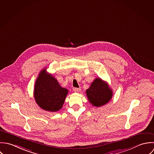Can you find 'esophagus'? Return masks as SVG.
Returning a JSON list of instances; mask_svg holds the SVG:
<instances>
[{"mask_svg": "<svg viewBox=\"0 0 154 154\" xmlns=\"http://www.w3.org/2000/svg\"><path fill=\"white\" fill-rule=\"evenodd\" d=\"M74 92H80L81 91L80 88H74Z\"/></svg>", "mask_w": 154, "mask_h": 154, "instance_id": "34e87169", "label": "esophagus"}]
</instances>
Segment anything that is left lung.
<instances>
[{"label": "left lung", "mask_w": 154, "mask_h": 154, "mask_svg": "<svg viewBox=\"0 0 154 154\" xmlns=\"http://www.w3.org/2000/svg\"><path fill=\"white\" fill-rule=\"evenodd\" d=\"M89 100L95 106H100L109 101L112 92L101 79H96L89 89L86 91Z\"/></svg>", "instance_id": "8db88e82"}]
</instances>
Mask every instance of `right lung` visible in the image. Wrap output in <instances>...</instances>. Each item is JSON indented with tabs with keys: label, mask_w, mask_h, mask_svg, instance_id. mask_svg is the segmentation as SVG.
<instances>
[{
	"label": "right lung",
	"mask_w": 154,
	"mask_h": 154,
	"mask_svg": "<svg viewBox=\"0 0 154 154\" xmlns=\"http://www.w3.org/2000/svg\"><path fill=\"white\" fill-rule=\"evenodd\" d=\"M68 90L62 88L58 81L42 70L38 77L34 88V97L37 103L43 109L55 112L63 104Z\"/></svg>",
	"instance_id": "add662e5"
}]
</instances>
